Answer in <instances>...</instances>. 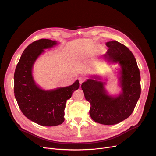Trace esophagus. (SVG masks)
I'll return each mask as SVG.
<instances>
[{
  "label": "esophagus",
  "instance_id": "obj_1",
  "mask_svg": "<svg viewBox=\"0 0 156 156\" xmlns=\"http://www.w3.org/2000/svg\"><path fill=\"white\" fill-rule=\"evenodd\" d=\"M78 80H79L80 84L81 85L85 81V79L84 78H83V77H80V78H78Z\"/></svg>",
  "mask_w": 156,
  "mask_h": 156
}]
</instances>
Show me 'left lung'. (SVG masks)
<instances>
[{"label":"left lung","instance_id":"left-lung-1","mask_svg":"<svg viewBox=\"0 0 156 156\" xmlns=\"http://www.w3.org/2000/svg\"><path fill=\"white\" fill-rule=\"evenodd\" d=\"M109 47L104 54L110 62H118L121 67L122 92L118 97L108 95L104 83L88 79L81 85L85 99L90 104V115L95 122L105 125L119 123L134 111L141 94L140 74L136 61L129 48L116 40L106 43ZM94 79H100L93 77Z\"/></svg>","mask_w":156,"mask_h":156}]
</instances>
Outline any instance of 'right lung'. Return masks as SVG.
<instances>
[{
    "label": "right lung",
    "instance_id": "add662e5",
    "mask_svg": "<svg viewBox=\"0 0 156 156\" xmlns=\"http://www.w3.org/2000/svg\"><path fill=\"white\" fill-rule=\"evenodd\" d=\"M57 42L40 39L30 44L23 52L14 72V92L19 108L30 120L45 126L61 125L68 99L79 88L77 80L73 85L52 90L39 88L32 76V68L37 57Z\"/></svg>",
    "mask_w": 156,
    "mask_h": 156
}]
</instances>
